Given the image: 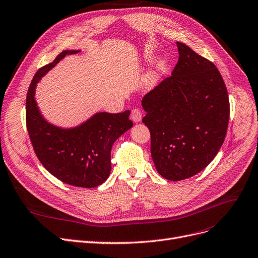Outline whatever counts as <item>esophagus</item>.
Returning a JSON list of instances; mask_svg holds the SVG:
<instances>
[{"label": "esophagus", "mask_w": 258, "mask_h": 258, "mask_svg": "<svg viewBox=\"0 0 258 258\" xmlns=\"http://www.w3.org/2000/svg\"><path fill=\"white\" fill-rule=\"evenodd\" d=\"M131 118L134 122H140L141 118H142V113L140 111V109L138 108H134L131 112Z\"/></svg>", "instance_id": "34e87169"}]
</instances>
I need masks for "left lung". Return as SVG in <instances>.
Here are the masks:
<instances>
[{
  "mask_svg": "<svg viewBox=\"0 0 258 258\" xmlns=\"http://www.w3.org/2000/svg\"><path fill=\"white\" fill-rule=\"evenodd\" d=\"M172 75L147 93L142 118L158 173L182 180L202 171L220 150L230 119L226 86L216 66L182 42Z\"/></svg>",
  "mask_w": 258,
  "mask_h": 258,
  "instance_id": "1",
  "label": "left lung"
}]
</instances>
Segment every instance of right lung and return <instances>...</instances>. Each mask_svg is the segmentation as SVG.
<instances>
[{"label":"right lung","instance_id":"add662e5","mask_svg":"<svg viewBox=\"0 0 258 258\" xmlns=\"http://www.w3.org/2000/svg\"><path fill=\"white\" fill-rule=\"evenodd\" d=\"M78 52L63 51L36 72L26 94V128L36 156L52 175L72 186L94 188L109 176L111 147L133 126L131 111L99 112L78 127L61 130L41 117L34 99L41 76L66 55Z\"/></svg>","mask_w":258,"mask_h":258}]
</instances>
